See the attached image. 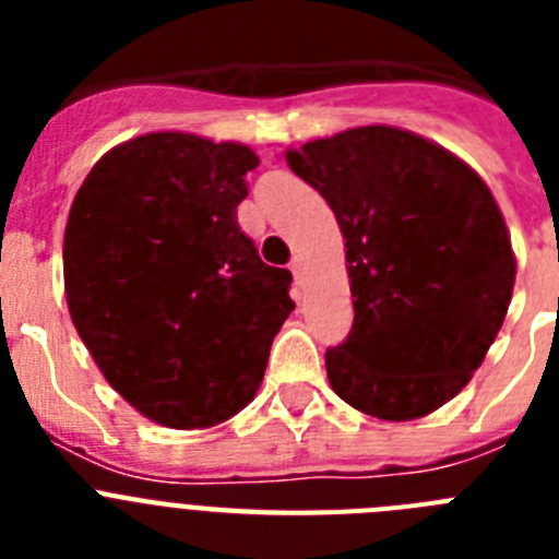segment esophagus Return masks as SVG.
Returning <instances> with one entry per match:
<instances>
[{
  "label": "esophagus",
  "mask_w": 559,
  "mask_h": 559,
  "mask_svg": "<svg viewBox=\"0 0 559 559\" xmlns=\"http://www.w3.org/2000/svg\"><path fill=\"white\" fill-rule=\"evenodd\" d=\"M288 269H290V274H294V280H296V283H302V257H294V260H290V265H288Z\"/></svg>",
  "instance_id": "obj_1"
}]
</instances>
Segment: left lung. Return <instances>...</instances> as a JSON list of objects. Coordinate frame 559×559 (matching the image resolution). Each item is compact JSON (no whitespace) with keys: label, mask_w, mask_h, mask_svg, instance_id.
Here are the masks:
<instances>
[{"label":"left lung","mask_w":559,"mask_h":559,"mask_svg":"<svg viewBox=\"0 0 559 559\" xmlns=\"http://www.w3.org/2000/svg\"><path fill=\"white\" fill-rule=\"evenodd\" d=\"M347 246L353 328L324 353L333 392L378 419L456 397L510 308L515 257L492 192L445 147L364 126L288 151Z\"/></svg>","instance_id":"1"}]
</instances>
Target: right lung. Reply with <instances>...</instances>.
<instances>
[{
  "mask_svg": "<svg viewBox=\"0 0 559 559\" xmlns=\"http://www.w3.org/2000/svg\"><path fill=\"white\" fill-rule=\"evenodd\" d=\"M260 165L235 142L145 133L92 167L69 210L63 283L78 335L136 412L206 428L246 408L294 310L290 271L237 226Z\"/></svg>",
  "mask_w": 559,
  "mask_h": 559,
  "instance_id": "1",
  "label": "right lung"
}]
</instances>
